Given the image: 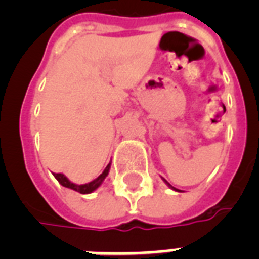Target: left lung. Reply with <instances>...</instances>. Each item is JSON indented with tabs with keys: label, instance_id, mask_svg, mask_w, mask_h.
Here are the masks:
<instances>
[{
	"label": "left lung",
	"instance_id": "obj_1",
	"mask_svg": "<svg viewBox=\"0 0 259 259\" xmlns=\"http://www.w3.org/2000/svg\"><path fill=\"white\" fill-rule=\"evenodd\" d=\"M164 181H165L166 184L169 185V187H170V188H172V189H175V191H179V189H176V188H175V187H172V185H170V184H169V183H168V181H166V180H164Z\"/></svg>",
	"mask_w": 259,
	"mask_h": 259
}]
</instances>
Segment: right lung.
<instances>
[{
    "instance_id": "obj_1",
    "label": "right lung",
    "mask_w": 259,
    "mask_h": 259,
    "mask_svg": "<svg viewBox=\"0 0 259 259\" xmlns=\"http://www.w3.org/2000/svg\"><path fill=\"white\" fill-rule=\"evenodd\" d=\"M109 170H110V164L106 166L105 170H103V172H102L101 175H99V176L95 179V180L90 181V183H87V184H80V185L71 183V181L68 180V179H67V177L64 176L63 173H54V176H55V179H56V180H58L59 183L63 185V187H66V188H70V189H74V191H76V192H80L84 195V193L94 192V191H95V189H97L98 187L102 184V183H103V180L106 179V176L109 175Z\"/></svg>"
}]
</instances>
